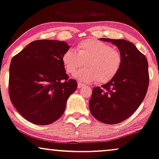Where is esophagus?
Instances as JSON below:
<instances>
[{"instance_id":"1","label":"esophagus","mask_w":159,"mask_h":159,"mask_svg":"<svg viewBox=\"0 0 159 159\" xmlns=\"http://www.w3.org/2000/svg\"><path fill=\"white\" fill-rule=\"evenodd\" d=\"M86 85L85 84H82V83H78V89H82V88L85 87Z\"/></svg>"}]
</instances>
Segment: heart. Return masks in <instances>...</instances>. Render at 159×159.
<instances>
[{
	"instance_id": "heart-1",
	"label": "heart",
	"mask_w": 159,
	"mask_h": 159,
	"mask_svg": "<svg viewBox=\"0 0 159 159\" xmlns=\"http://www.w3.org/2000/svg\"><path fill=\"white\" fill-rule=\"evenodd\" d=\"M66 73L75 75L80 81L90 83L97 81L107 84L119 73L122 65V56L114 47L95 39H85L76 46V52L68 49L61 57Z\"/></svg>"
}]
</instances>
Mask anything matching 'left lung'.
Instances as JSON below:
<instances>
[{"instance_id":"8db88e82","label":"left lung","mask_w":159,"mask_h":159,"mask_svg":"<svg viewBox=\"0 0 159 159\" xmlns=\"http://www.w3.org/2000/svg\"><path fill=\"white\" fill-rule=\"evenodd\" d=\"M119 48L122 65L113 80L92 90L89 109L103 123L114 125L128 119L143 101L149 86L148 63L133 43L125 39L101 38Z\"/></svg>"}]
</instances>
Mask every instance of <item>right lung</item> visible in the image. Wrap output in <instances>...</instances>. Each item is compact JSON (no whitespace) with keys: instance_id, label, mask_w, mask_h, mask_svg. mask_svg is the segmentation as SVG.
<instances>
[{"instance_id":"add662e5","label":"right lung","mask_w":159,"mask_h":159,"mask_svg":"<svg viewBox=\"0 0 159 159\" xmlns=\"http://www.w3.org/2000/svg\"><path fill=\"white\" fill-rule=\"evenodd\" d=\"M65 42L36 40L15 55L9 67V94L25 120L46 125L61 117L77 81L66 74L61 57Z\"/></svg>"}]
</instances>
